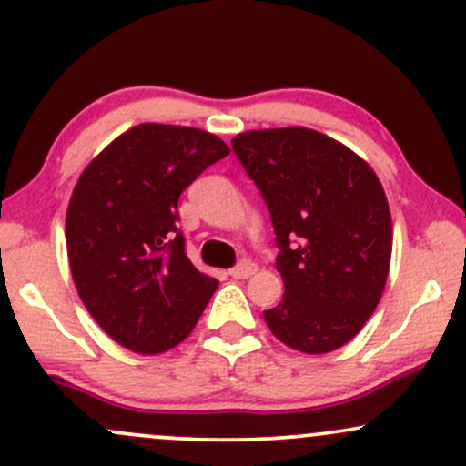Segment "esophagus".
Here are the masks:
<instances>
[{
	"mask_svg": "<svg viewBox=\"0 0 466 466\" xmlns=\"http://www.w3.org/2000/svg\"><path fill=\"white\" fill-rule=\"evenodd\" d=\"M254 272H257V265H254L252 260H241L237 268L229 269V276L238 280V279H249V276H252Z\"/></svg>",
	"mask_w": 466,
	"mask_h": 466,
	"instance_id": "obj_1",
	"label": "esophagus"
}]
</instances>
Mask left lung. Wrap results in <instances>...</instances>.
<instances>
[{"label":"left lung","instance_id":"left-lung-1","mask_svg":"<svg viewBox=\"0 0 466 466\" xmlns=\"http://www.w3.org/2000/svg\"><path fill=\"white\" fill-rule=\"evenodd\" d=\"M232 147L272 214L283 300L263 311L303 354L347 345L374 314L391 260V214L370 163L309 127L241 132Z\"/></svg>","mask_w":466,"mask_h":466}]
</instances>
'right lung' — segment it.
Instances as JSON below:
<instances>
[{
	"label": "right lung",
	"instance_id": "1",
	"mask_svg": "<svg viewBox=\"0 0 466 466\" xmlns=\"http://www.w3.org/2000/svg\"><path fill=\"white\" fill-rule=\"evenodd\" d=\"M206 130L139 124L81 172L66 214L75 288L112 340L163 354L186 340L218 280L198 272L178 232V197L228 157Z\"/></svg>",
	"mask_w": 466,
	"mask_h": 466
}]
</instances>
